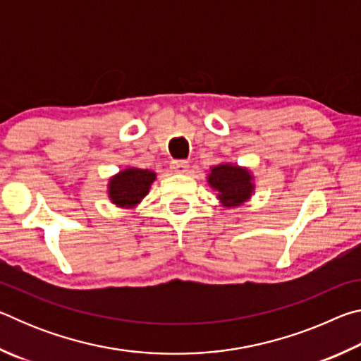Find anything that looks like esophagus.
<instances>
[{
	"label": "esophagus",
	"mask_w": 361,
	"mask_h": 361,
	"mask_svg": "<svg viewBox=\"0 0 361 361\" xmlns=\"http://www.w3.org/2000/svg\"><path fill=\"white\" fill-rule=\"evenodd\" d=\"M172 170L176 173H188L189 164L186 161H173L172 162Z\"/></svg>",
	"instance_id": "34e87169"
}]
</instances>
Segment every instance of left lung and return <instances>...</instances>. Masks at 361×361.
<instances>
[{
  "label": "left lung",
  "mask_w": 361,
  "mask_h": 361,
  "mask_svg": "<svg viewBox=\"0 0 361 361\" xmlns=\"http://www.w3.org/2000/svg\"><path fill=\"white\" fill-rule=\"evenodd\" d=\"M207 183L216 191V199L224 209H235L248 202L256 188L252 170L232 162L212 166Z\"/></svg>",
  "instance_id": "8db88e82"
}]
</instances>
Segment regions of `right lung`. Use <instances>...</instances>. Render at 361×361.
Instances as JSON below:
<instances>
[{"instance_id": "right-lung-1", "label": "right lung", "mask_w": 361, "mask_h": 361, "mask_svg": "<svg viewBox=\"0 0 361 361\" xmlns=\"http://www.w3.org/2000/svg\"><path fill=\"white\" fill-rule=\"evenodd\" d=\"M156 172L148 169L126 167L109 176L106 194L109 202L119 209H135L148 195L151 185L156 181Z\"/></svg>"}]
</instances>
